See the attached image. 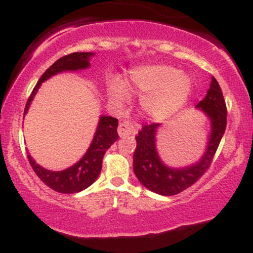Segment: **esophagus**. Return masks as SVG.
Wrapping results in <instances>:
<instances>
[{"mask_svg": "<svg viewBox=\"0 0 253 253\" xmlns=\"http://www.w3.org/2000/svg\"><path fill=\"white\" fill-rule=\"evenodd\" d=\"M133 132H134V126H133V124L130 123V121L124 120L123 123H120V125H119L118 133H119V135L123 136V138L132 134Z\"/></svg>", "mask_w": 253, "mask_h": 253, "instance_id": "34e87169", "label": "esophagus"}]
</instances>
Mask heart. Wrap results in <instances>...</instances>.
I'll use <instances>...</instances> for the list:
<instances>
[{
    "label": "heart",
    "instance_id": "obj_1",
    "mask_svg": "<svg viewBox=\"0 0 253 253\" xmlns=\"http://www.w3.org/2000/svg\"><path fill=\"white\" fill-rule=\"evenodd\" d=\"M129 88L136 94L144 95L141 104L151 118L164 120L187 103L191 92V82L178 69L156 64L133 69ZM109 95L114 101H123L128 96V91L123 83L113 82L109 85Z\"/></svg>",
    "mask_w": 253,
    "mask_h": 253
}]
</instances>
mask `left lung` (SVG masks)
<instances>
[{
    "label": "left lung",
    "instance_id": "1",
    "mask_svg": "<svg viewBox=\"0 0 253 253\" xmlns=\"http://www.w3.org/2000/svg\"><path fill=\"white\" fill-rule=\"evenodd\" d=\"M196 107L201 108L210 118L211 133L205 156L195 165L183 169H171L162 163L156 150V132L159 124L144 125L135 136L136 149L133 155V170L141 184L153 193L165 196L176 195L195 184L210 169L227 125L225 98L214 77L211 78L207 95Z\"/></svg>",
    "mask_w": 253,
    "mask_h": 253
}]
</instances>
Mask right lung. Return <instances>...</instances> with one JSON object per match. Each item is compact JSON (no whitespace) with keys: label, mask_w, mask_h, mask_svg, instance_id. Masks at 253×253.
Returning a JSON list of instances; mask_svg holds the SVG:
<instances>
[{"label":"right lung","mask_w":253,"mask_h":253,"mask_svg":"<svg viewBox=\"0 0 253 253\" xmlns=\"http://www.w3.org/2000/svg\"><path fill=\"white\" fill-rule=\"evenodd\" d=\"M91 56H94V54L88 53V52H74V53L66 54V56L59 58L57 62L52 64L50 68L42 75L37 85L34 86L33 91H32L27 103H26L24 115L27 113L31 101L33 100V96L36 95L42 82L62 71H75L80 70V69H86L89 66V57ZM118 119L112 117H101L91 145H90L85 155L83 156V158L74 167L64 171H50L38 165L30 155H27V158L37 176L48 188L62 194L78 193V191L85 189L95 182V179L100 175L101 169H102L104 153L118 140Z\"/></svg>","instance_id":"1"}]
</instances>
